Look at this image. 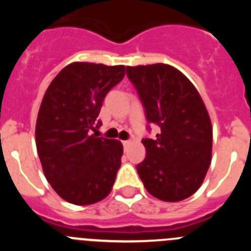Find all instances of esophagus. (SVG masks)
<instances>
[{
    "label": "esophagus",
    "instance_id": "34e87169",
    "mask_svg": "<svg viewBox=\"0 0 251 251\" xmlns=\"http://www.w3.org/2000/svg\"><path fill=\"white\" fill-rule=\"evenodd\" d=\"M130 145V141H123V146L124 147H128Z\"/></svg>",
    "mask_w": 251,
    "mask_h": 251
}]
</instances>
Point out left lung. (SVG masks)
<instances>
[{"mask_svg": "<svg viewBox=\"0 0 251 251\" xmlns=\"http://www.w3.org/2000/svg\"><path fill=\"white\" fill-rule=\"evenodd\" d=\"M146 117L158 124L156 139L146 138V158L137 171L158 200L177 202L200 188L211 163V119L194 84L167 64L127 66Z\"/></svg>", "mask_w": 251, "mask_h": 251, "instance_id": "left-lung-1", "label": "left lung"}]
</instances>
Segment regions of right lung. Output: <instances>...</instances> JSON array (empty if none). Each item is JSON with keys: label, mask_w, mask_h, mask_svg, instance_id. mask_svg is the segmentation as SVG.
Segmentation results:
<instances>
[{"label": "right lung", "mask_w": 251, "mask_h": 251, "mask_svg": "<svg viewBox=\"0 0 251 251\" xmlns=\"http://www.w3.org/2000/svg\"><path fill=\"white\" fill-rule=\"evenodd\" d=\"M126 75V66L69 64L44 95L36 121V148L44 175L63 200L92 205L110 194L123 146L95 136L106 93Z\"/></svg>", "instance_id": "obj_1"}]
</instances>
